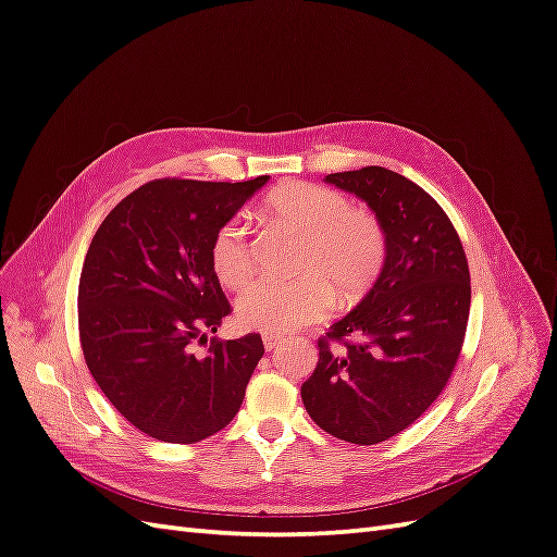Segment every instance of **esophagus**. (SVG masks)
Returning <instances> with one entry per match:
<instances>
[{
	"mask_svg": "<svg viewBox=\"0 0 557 557\" xmlns=\"http://www.w3.org/2000/svg\"><path fill=\"white\" fill-rule=\"evenodd\" d=\"M262 342H264V348L272 350L276 348L278 344H283V336L281 334H262Z\"/></svg>",
	"mask_w": 557,
	"mask_h": 557,
	"instance_id": "1",
	"label": "esophagus"
}]
</instances>
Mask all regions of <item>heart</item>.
I'll return each mask as SVG.
<instances>
[{
    "label": "heart",
    "instance_id": "heart-1",
    "mask_svg": "<svg viewBox=\"0 0 557 557\" xmlns=\"http://www.w3.org/2000/svg\"><path fill=\"white\" fill-rule=\"evenodd\" d=\"M272 223L305 234L297 258V278H258L237 299V320L248 330L285 334L315 323L334 301L364 295L385 262V232L379 218L350 209L348 199L323 185L285 183L264 199ZM209 258L213 274L227 288L252 272L248 230L230 218L215 230Z\"/></svg>",
    "mask_w": 557,
    "mask_h": 557
}]
</instances>
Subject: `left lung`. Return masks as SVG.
I'll return each mask as SVG.
<instances>
[{
	"instance_id": "obj_1",
	"label": "left lung",
	"mask_w": 557,
	"mask_h": 557,
	"mask_svg": "<svg viewBox=\"0 0 557 557\" xmlns=\"http://www.w3.org/2000/svg\"><path fill=\"white\" fill-rule=\"evenodd\" d=\"M325 183L376 213L385 262L360 305L318 342L301 401L320 430L372 446L413 425L446 387L467 332L469 267L448 215L413 181L362 166Z\"/></svg>"
}]
</instances>
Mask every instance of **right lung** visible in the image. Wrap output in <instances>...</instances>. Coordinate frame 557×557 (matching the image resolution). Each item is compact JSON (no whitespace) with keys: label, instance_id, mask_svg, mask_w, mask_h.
<instances>
[{"label":"right lung","instance_id":"right-lung-1","mask_svg":"<svg viewBox=\"0 0 557 557\" xmlns=\"http://www.w3.org/2000/svg\"><path fill=\"white\" fill-rule=\"evenodd\" d=\"M269 176L244 183L162 178L99 225L78 281L81 348L97 385L144 434L195 444L237 416L264 346L260 334L211 339L230 301L209 248Z\"/></svg>","mask_w":557,"mask_h":557}]
</instances>
